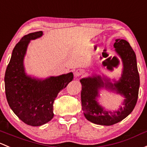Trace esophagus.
I'll return each instance as SVG.
<instances>
[{"mask_svg": "<svg viewBox=\"0 0 147 147\" xmlns=\"http://www.w3.org/2000/svg\"><path fill=\"white\" fill-rule=\"evenodd\" d=\"M84 73V70L82 69H78L75 71V77H80Z\"/></svg>", "mask_w": 147, "mask_h": 147, "instance_id": "34e87169", "label": "esophagus"}]
</instances>
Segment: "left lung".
<instances>
[{"mask_svg":"<svg viewBox=\"0 0 147 147\" xmlns=\"http://www.w3.org/2000/svg\"><path fill=\"white\" fill-rule=\"evenodd\" d=\"M113 46L123 63L121 77L118 81L113 80V83L110 78L96 74L80 80L81 101L84 116L89 121L101 125H112L125 118L133 111L138 98L140 75L135 51L124 39H115ZM102 88L124 97L123 106L117 111L106 110L98 101Z\"/></svg>","mask_w":147,"mask_h":147,"instance_id":"left-lung-1","label":"left lung"}]
</instances>
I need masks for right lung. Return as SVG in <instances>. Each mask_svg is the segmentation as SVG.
<instances>
[{
	"mask_svg": "<svg viewBox=\"0 0 147 147\" xmlns=\"http://www.w3.org/2000/svg\"><path fill=\"white\" fill-rule=\"evenodd\" d=\"M43 36L42 31L25 35L16 44L5 75L7 103L22 121L31 126H41L53 118V102L58 93L73 79L69 72L39 79L27 75L24 59L32 40Z\"/></svg>",
	"mask_w": 147,
	"mask_h": 147,
	"instance_id": "right-lung-1",
	"label": "right lung"
}]
</instances>
